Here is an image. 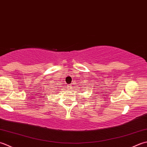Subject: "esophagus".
I'll use <instances>...</instances> for the list:
<instances>
[{
    "mask_svg": "<svg viewBox=\"0 0 147 147\" xmlns=\"http://www.w3.org/2000/svg\"><path fill=\"white\" fill-rule=\"evenodd\" d=\"M71 86H68V89H71Z\"/></svg>",
    "mask_w": 147,
    "mask_h": 147,
    "instance_id": "esophagus-1",
    "label": "esophagus"
}]
</instances>
